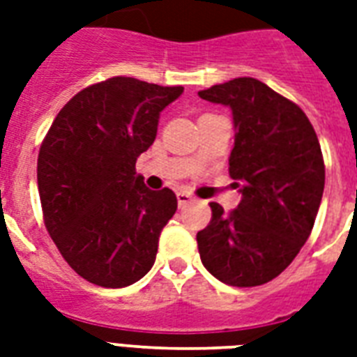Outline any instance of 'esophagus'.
I'll use <instances>...</instances> for the list:
<instances>
[{
  "instance_id": "obj_1",
  "label": "esophagus",
  "mask_w": 357,
  "mask_h": 357,
  "mask_svg": "<svg viewBox=\"0 0 357 357\" xmlns=\"http://www.w3.org/2000/svg\"><path fill=\"white\" fill-rule=\"evenodd\" d=\"M176 197H178L179 208H183V206H187V204L195 200V197H192L190 192H187V190H178V192H176Z\"/></svg>"
}]
</instances>
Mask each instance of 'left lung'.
Masks as SVG:
<instances>
[{
	"instance_id": "8db88e82",
	"label": "left lung",
	"mask_w": 357,
	"mask_h": 357,
	"mask_svg": "<svg viewBox=\"0 0 357 357\" xmlns=\"http://www.w3.org/2000/svg\"><path fill=\"white\" fill-rule=\"evenodd\" d=\"M232 110L230 176L241 192L197 234L204 268L230 287H258L281 275L305 245L322 202V151L303 110L257 78H234L198 91Z\"/></svg>"
}]
</instances>
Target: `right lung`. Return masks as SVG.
<instances>
[{
    "label": "right lung",
    "mask_w": 357,
    "mask_h": 357,
    "mask_svg": "<svg viewBox=\"0 0 357 357\" xmlns=\"http://www.w3.org/2000/svg\"><path fill=\"white\" fill-rule=\"evenodd\" d=\"M181 93V86L114 76L76 93L43 140L37 183L46 230L97 287H129L153 266L178 198L148 189L135 165L153 144L160 112Z\"/></svg>",
    "instance_id": "1"
}]
</instances>
